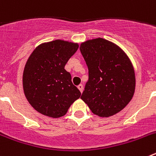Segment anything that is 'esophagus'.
I'll list each match as a JSON object with an SVG mask.
<instances>
[{"label":"esophagus","mask_w":156,"mask_h":156,"mask_svg":"<svg viewBox=\"0 0 156 156\" xmlns=\"http://www.w3.org/2000/svg\"><path fill=\"white\" fill-rule=\"evenodd\" d=\"M78 89H79L81 93H82L83 90V86L82 84H80L79 86H78Z\"/></svg>","instance_id":"1"}]
</instances>
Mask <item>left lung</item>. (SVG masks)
Returning a JSON list of instances; mask_svg holds the SVG:
<instances>
[{
  "label": "left lung",
  "mask_w": 156,
  "mask_h": 156,
  "mask_svg": "<svg viewBox=\"0 0 156 156\" xmlns=\"http://www.w3.org/2000/svg\"><path fill=\"white\" fill-rule=\"evenodd\" d=\"M80 50L89 73L80 98L98 116L118 113L134 94L135 73L129 58L119 46L100 37L82 43Z\"/></svg>",
  "instance_id": "left-lung-1"
}]
</instances>
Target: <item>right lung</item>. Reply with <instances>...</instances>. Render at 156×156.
I'll use <instances>...</instances> for the list:
<instances>
[{"label":"right lung","mask_w":156,"mask_h":156,"mask_svg":"<svg viewBox=\"0 0 156 156\" xmlns=\"http://www.w3.org/2000/svg\"><path fill=\"white\" fill-rule=\"evenodd\" d=\"M79 48L76 43L56 40L34 49L25 66L23 85L25 96L38 112L59 118L80 97L65 69L69 59Z\"/></svg>","instance_id":"right-lung-1"}]
</instances>
